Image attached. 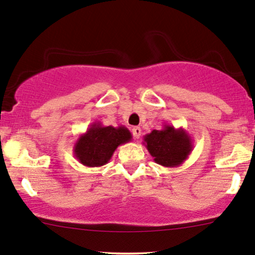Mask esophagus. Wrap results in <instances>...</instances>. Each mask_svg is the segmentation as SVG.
<instances>
[{"mask_svg":"<svg viewBox=\"0 0 255 255\" xmlns=\"http://www.w3.org/2000/svg\"><path fill=\"white\" fill-rule=\"evenodd\" d=\"M131 133H133L134 139H139L140 135H141V128L140 127H133L131 128Z\"/></svg>","mask_w":255,"mask_h":255,"instance_id":"34e87169","label":"esophagus"}]
</instances>
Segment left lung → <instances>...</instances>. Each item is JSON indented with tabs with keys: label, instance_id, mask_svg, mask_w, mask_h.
<instances>
[{
	"label": "left lung",
	"instance_id": "8db88e82",
	"mask_svg": "<svg viewBox=\"0 0 255 255\" xmlns=\"http://www.w3.org/2000/svg\"><path fill=\"white\" fill-rule=\"evenodd\" d=\"M157 164L174 168L182 164L193 150V140L183 128L164 125L146 134L142 142Z\"/></svg>",
	"mask_w": 255,
	"mask_h": 255
}]
</instances>
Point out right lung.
<instances>
[{"instance_id":"right-lung-1","label":"right lung","mask_w":255,"mask_h":255,"mask_svg":"<svg viewBox=\"0 0 255 255\" xmlns=\"http://www.w3.org/2000/svg\"><path fill=\"white\" fill-rule=\"evenodd\" d=\"M131 133L125 126L113 127L93 122L75 141L73 153L79 162L89 168L105 165L120 145L129 142Z\"/></svg>"}]
</instances>
